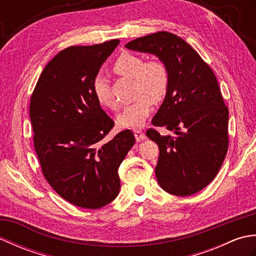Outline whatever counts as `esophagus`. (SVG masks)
Segmentation results:
<instances>
[{"mask_svg": "<svg viewBox=\"0 0 256 256\" xmlns=\"http://www.w3.org/2000/svg\"><path fill=\"white\" fill-rule=\"evenodd\" d=\"M134 136L138 142H140V140H144L146 138L145 134L142 131H140V130H134Z\"/></svg>", "mask_w": 256, "mask_h": 256, "instance_id": "esophagus-1", "label": "esophagus"}]
</instances>
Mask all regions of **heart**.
Segmentation results:
<instances>
[{"label":"heart","instance_id":"1","mask_svg":"<svg viewBox=\"0 0 256 256\" xmlns=\"http://www.w3.org/2000/svg\"><path fill=\"white\" fill-rule=\"evenodd\" d=\"M112 70L123 77L134 80L135 96L131 104L123 108L116 122L121 128H140L150 116L153 103H160L165 99L170 90V72L166 64L158 59H144L135 54L123 52L114 62ZM94 94L102 106L116 110L118 103L112 98L110 88L102 77L94 81Z\"/></svg>","mask_w":256,"mask_h":256}]
</instances>
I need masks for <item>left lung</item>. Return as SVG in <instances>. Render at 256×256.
I'll list each match as a JSON object with an SVG mask.
<instances>
[{"mask_svg": "<svg viewBox=\"0 0 256 256\" xmlns=\"http://www.w3.org/2000/svg\"><path fill=\"white\" fill-rule=\"evenodd\" d=\"M125 47L153 54L170 72V90L152 124L176 136L146 131L160 148L157 182L170 194L200 192L216 176L229 146V110L214 72L182 38L168 32L136 38Z\"/></svg>", "mask_w": 256, "mask_h": 256, "instance_id": "obj_1", "label": "left lung"}]
</instances>
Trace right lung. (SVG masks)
Returning a JSON list of instances; mask_svg holds the SVG:
<instances>
[{
  "instance_id": "1",
  "label": "right lung",
  "mask_w": 256,
  "mask_h": 256,
  "mask_svg": "<svg viewBox=\"0 0 256 256\" xmlns=\"http://www.w3.org/2000/svg\"><path fill=\"white\" fill-rule=\"evenodd\" d=\"M118 42L58 52L30 98L32 140L42 174L62 198L86 209L102 208L116 198L118 170L135 143L130 130L106 138L114 122L94 94L96 74Z\"/></svg>"
}]
</instances>
